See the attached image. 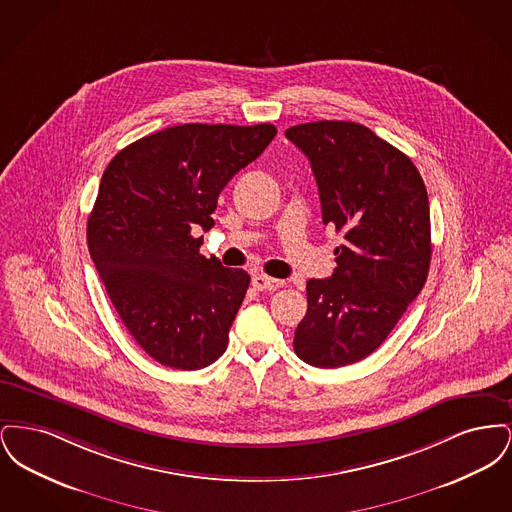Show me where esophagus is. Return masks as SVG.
Here are the masks:
<instances>
[{"label": "esophagus", "instance_id": "obj_1", "mask_svg": "<svg viewBox=\"0 0 512 512\" xmlns=\"http://www.w3.org/2000/svg\"><path fill=\"white\" fill-rule=\"evenodd\" d=\"M253 286L259 292H276L278 288L284 286V282L276 280V278H270V276H265V274H257V276H253Z\"/></svg>", "mask_w": 512, "mask_h": 512}]
</instances>
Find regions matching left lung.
I'll list each match as a JSON object with an SVG mask.
<instances>
[{
	"instance_id": "left-lung-1",
	"label": "left lung",
	"mask_w": 512,
	"mask_h": 512,
	"mask_svg": "<svg viewBox=\"0 0 512 512\" xmlns=\"http://www.w3.org/2000/svg\"><path fill=\"white\" fill-rule=\"evenodd\" d=\"M311 161L322 222L343 234L334 274L307 282L295 355L318 368L353 365L390 336L430 270V205L413 161L359 122L286 130Z\"/></svg>"
}]
</instances>
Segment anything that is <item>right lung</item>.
<instances>
[{
    "label": "right lung",
    "mask_w": 512,
    "mask_h": 512,
    "mask_svg": "<svg viewBox=\"0 0 512 512\" xmlns=\"http://www.w3.org/2000/svg\"><path fill=\"white\" fill-rule=\"evenodd\" d=\"M276 136L274 124H180L121 149L101 176L88 249L126 330L178 370L215 363L249 274L203 257L224 186Z\"/></svg>",
    "instance_id": "obj_1"
}]
</instances>
